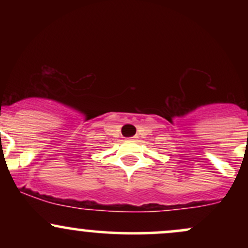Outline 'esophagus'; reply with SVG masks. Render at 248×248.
<instances>
[{
    "label": "esophagus",
    "mask_w": 248,
    "mask_h": 248,
    "mask_svg": "<svg viewBox=\"0 0 248 248\" xmlns=\"http://www.w3.org/2000/svg\"><path fill=\"white\" fill-rule=\"evenodd\" d=\"M130 141H135L136 140V136H133V138H129Z\"/></svg>",
    "instance_id": "1"
}]
</instances>
